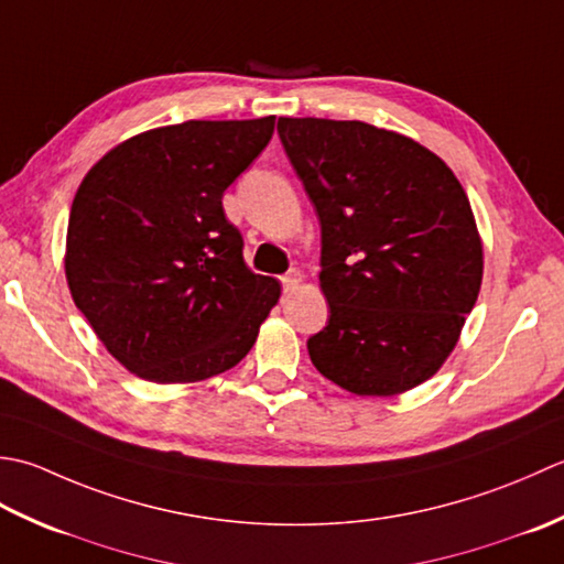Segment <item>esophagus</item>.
Wrapping results in <instances>:
<instances>
[{
  "label": "esophagus",
  "instance_id": "34e87169",
  "mask_svg": "<svg viewBox=\"0 0 564 564\" xmlns=\"http://www.w3.org/2000/svg\"><path fill=\"white\" fill-rule=\"evenodd\" d=\"M299 282H302V272H299V270H290L286 274H282V286H284V292L294 290V286H299Z\"/></svg>",
  "mask_w": 564,
  "mask_h": 564
}]
</instances>
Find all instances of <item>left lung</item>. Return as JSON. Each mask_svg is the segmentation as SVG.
<instances>
[{"instance_id":"obj_1","label":"left lung","mask_w":564,"mask_h":564,"mask_svg":"<svg viewBox=\"0 0 564 564\" xmlns=\"http://www.w3.org/2000/svg\"><path fill=\"white\" fill-rule=\"evenodd\" d=\"M278 133L321 224L330 316L306 340L316 370L360 397L438 372L481 284V240L453 170L365 121L286 119Z\"/></svg>"}]
</instances>
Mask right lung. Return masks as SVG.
<instances>
[{
  "label": "right lung",
  "mask_w": 564,
  "mask_h": 564,
  "mask_svg": "<svg viewBox=\"0 0 564 564\" xmlns=\"http://www.w3.org/2000/svg\"><path fill=\"white\" fill-rule=\"evenodd\" d=\"M274 117L185 121L113 148L79 185L65 278L126 370L199 382L246 358L280 299L250 272L224 192L270 143Z\"/></svg>",
  "instance_id": "add662e5"
}]
</instances>
